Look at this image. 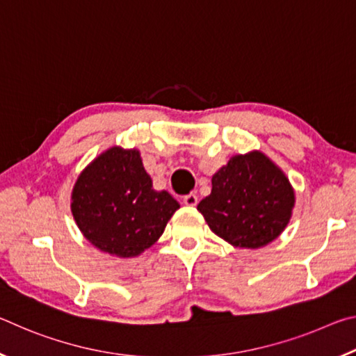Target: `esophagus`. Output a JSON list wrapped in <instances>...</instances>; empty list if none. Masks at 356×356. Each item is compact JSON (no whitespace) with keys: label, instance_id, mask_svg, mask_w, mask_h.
Instances as JSON below:
<instances>
[{"label":"esophagus","instance_id":"esophagus-1","mask_svg":"<svg viewBox=\"0 0 356 356\" xmlns=\"http://www.w3.org/2000/svg\"><path fill=\"white\" fill-rule=\"evenodd\" d=\"M184 204L185 206H190V207H195L197 204V196L195 195V193H190V195H185L184 196Z\"/></svg>","mask_w":356,"mask_h":356}]
</instances>
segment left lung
Segmentation results:
<instances>
[{
	"mask_svg": "<svg viewBox=\"0 0 356 356\" xmlns=\"http://www.w3.org/2000/svg\"><path fill=\"white\" fill-rule=\"evenodd\" d=\"M293 190L262 152L236 155L212 177V193L197 204L216 236L240 248H261L287 226Z\"/></svg>",
	"mask_w": 356,
	"mask_h": 356,
	"instance_id": "obj_1",
	"label": "left lung"
}]
</instances>
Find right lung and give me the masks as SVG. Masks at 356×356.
<instances>
[{
    "mask_svg": "<svg viewBox=\"0 0 356 356\" xmlns=\"http://www.w3.org/2000/svg\"><path fill=\"white\" fill-rule=\"evenodd\" d=\"M179 207L170 193L152 188L136 149H108L80 174L72 191V213L83 236L119 257L152 246Z\"/></svg>",
    "mask_w": 356,
    "mask_h": 356,
    "instance_id": "1",
    "label": "right lung"
}]
</instances>
